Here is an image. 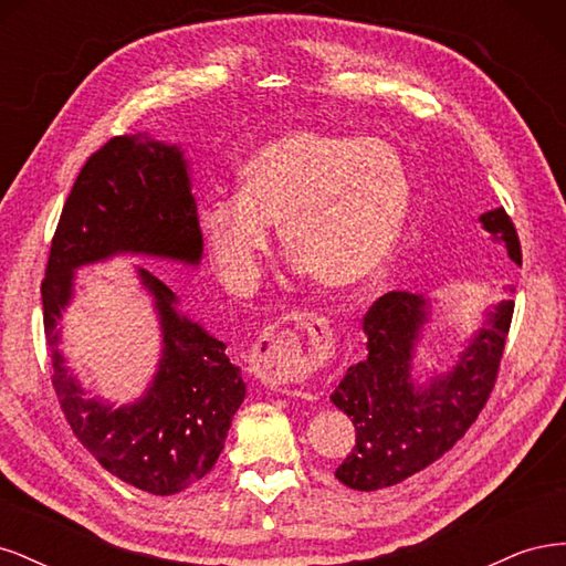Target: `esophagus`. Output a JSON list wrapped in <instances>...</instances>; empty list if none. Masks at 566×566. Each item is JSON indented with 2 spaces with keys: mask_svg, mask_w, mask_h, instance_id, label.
Listing matches in <instances>:
<instances>
[{
  "mask_svg": "<svg viewBox=\"0 0 566 566\" xmlns=\"http://www.w3.org/2000/svg\"><path fill=\"white\" fill-rule=\"evenodd\" d=\"M287 318L310 333V345L293 331L264 333L252 347V368L269 387L302 389L333 352L335 337L328 321L314 312H290Z\"/></svg>",
  "mask_w": 566,
  "mask_h": 566,
  "instance_id": "esophagus-1",
  "label": "esophagus"
}]
</instances>
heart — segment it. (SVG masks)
Masks as SVG:
<instances>
[{
	"label": "heart",
	"instance_id": "heart-1",
	"mask_svg": "<svg viewBox=\"0 0 566 566\" xmlns=\"http://www.w3.org/2000/svg\"><path fill=\"white\" fill-rule=\"evenodd\" d=\"M410 208L397 148L375 136L293 129L238 169V193L200 205L198 224L219 276L238 293L262 276L281 227L285 252L333 293L380 276Z\"/></svg>",
	"mask_w": 566,
	"mask_h": 566
}]
</instances>
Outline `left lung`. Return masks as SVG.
<instances>
[{"instance_id":"left-lung-1","label":"left lung","mask_w":566,"mask_h":566,"mask_svg":"<svg viewBox=\"0 0 566 566\" xmlns=\"http://www.w3.org/2000/svg\"><path fill=\"white\" fill-rule=\"evenodd\" d=\"M491 241L522 264L517 229L503 208L479 217ZM512 293V287H510ZM432 302L418 293H387L364 318L368 356L331 394L356 427V447L335 476L356 491H378L432 465L470 430L493 389L515 302L484 312L482 325L447 373L413 380V361Z\"/></svg>"}]
</instances>
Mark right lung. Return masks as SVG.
<instances>
[{
    "instance_id": "1",
    "label": "right lung",
    "mask_w": 566,
    "mask_h": 566,
    "mask_svg": "<svg viewBox=\"0 0 566 566\" xmlns=\"http://www.w3.org/2000/svg\"><path fill=\"white\" fill-rule=\"evenodd\" d=\"M117 254L200 264L202 233L181 146L132 134L98 148L63 205L42 281L51 382L67 424L101 468L146 493L172 495L214 468L245 382L224 342L181 314L156 273L136 266L163 335L158 373L127 406L90 399L61 352V318L75 295V271Z\"/></svg>"
}]
</instances>
